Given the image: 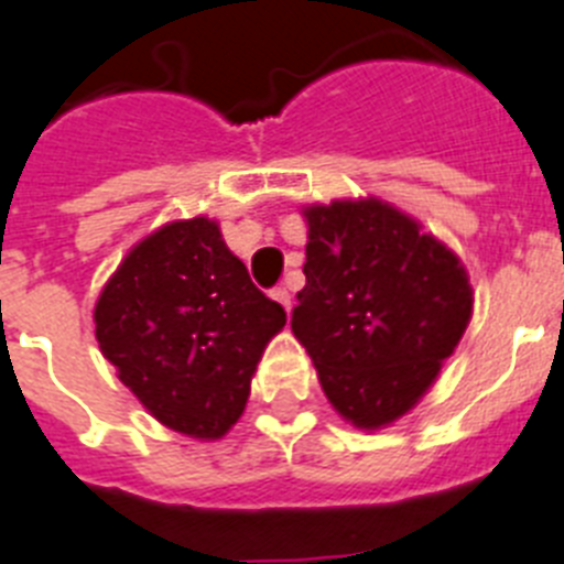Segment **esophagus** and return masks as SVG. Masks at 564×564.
Returning <instances> with one entry per match:
<instances>
[{"mask_svg": "<svg viewBox=\"0 0 564 564\" xmlns=\"http://www.w3.org/2000/svg\"><path fill=\"white\" fill-rule=\"evenodd\" d=\"M272 297H274V301H278V304H281L286 312L292 310V295H290V290H286V286H278V290H272Z\"/></svg>", "mask_w": 564, "mask_h": 564, "instance_id": "34e87169", "label": "esophagus"}]
</instances>
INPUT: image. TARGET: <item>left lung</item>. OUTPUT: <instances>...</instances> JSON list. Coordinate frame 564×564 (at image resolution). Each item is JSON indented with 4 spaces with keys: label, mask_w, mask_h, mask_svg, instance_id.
Wrapping results in <instances>:
<instances>
[{
    "label": "left lung",
    "mask_w": 564,
    "mask_h": 564,
    "mask_svg": "<svg viewBox=\"0 0 564 564\" xmlns=\"http://www.w3.org/2000/svg\"><path fill=\"white\" fill-rule=\"evenodd\" d=\"M306 286L292 333L329 404L378 430L413 410L465 335L473 290L462 260L376 197L306 206Z\"/></svg>",
    "instance_id": "1"
}]
</instances>
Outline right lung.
<instances>
[{
    "label": "right lung",
    "mask_w": 564,
    "mask_h": 564,
    "mask_svg": "<svg viewBox=\"0 0 564 564\" xmlns=\"http://www.w3.org/2000/svg\"><path fill=\"white\" fill-rule=\"evenodd\" d=\"M99 349L160 424L220 438L286 324L209 217L174 220L131 249L99 292Z\"/></svg>",
    "instance_id": "right-lung-1"
}]
</instances>
